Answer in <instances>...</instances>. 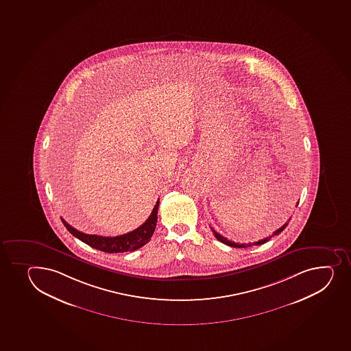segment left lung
<instances>
[{
	"label": "left lung",
	"instance_id": "obj_1",
	"mask_svg": "<svg viewBox=\"0 0 351 351\" xmlns=\"http://www.w3.org/2000/svg\"><path fill=\"white\" fill-rule=\"evenodd\" d=\"M297 205H298V203H297ZM288 223H289V221H288V222H286V223L283 224V226H282L281 228H278V230H276V232H274V234H273V235L268 236V237H266V239H261V241L252 243V244H251V243H249V244H239V243L232 242V241H229V239H226V237H223V236L220 235L219 232H215L213 228H212V230H213L214 236L217 237V241H220L221 243H223V244H226V245L232 246V247H247V246L261 245V244H264V243L268 242V241H269V239H271V237H273V236L281 234V232H283V230H285V228H286L287 226H288Z\"/></svg>",
	"mask_w": 351,
	"mask_h": 351
}]
</instances>
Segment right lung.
I'll return each mask as SVG.
<instances>
[{
	"instance_id": "obj_1",
	"label": "right lung",
	"mask_w": 351,
	"mask_h": 351,
	"mask_svg": "<svg viewBox=\"0 0 351 351\" xmlns=\"http://www.w3.org/2000/svg\"><path fill=\"white\" fill-rule=\"evenodd\" d=\"M159 199L156 202V206L153 208L152 213L148 217L147 220L141 224V227L134 229L132 232H127L123 235L114 236V237H105V236L88 235L77 230L66 223L63 219L62 222L64 227L73 234L75 237L80 239L82 242L86 243L87 245L92 246L94 249L100 250L104 252L119 253L134 251L146 243L149 242L153 232L156 230V222H158V208H159Z\"/></svg>"
}]
</instances>
